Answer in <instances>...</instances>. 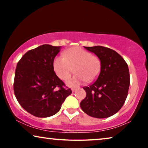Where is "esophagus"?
I'll return each mask as SVG.
<instances>
[{"label":"esophagus","instance_id":"34e87169","mask_svg":"<svg viewBox=\"0 0 148 148\" xmlns=\"http://www.w3.org/2000/svg\"><path fill=\"white\" fill-rule=\"evenodd\" d=\"M71 91H72V92H74L75 91V89H73H73H71Z\"/></svg>","mask_w":148,"mask_h":148}]
</instances>
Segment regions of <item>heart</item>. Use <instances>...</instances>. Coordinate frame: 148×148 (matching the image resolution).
Here are the masks:
<instances>
[{
	"instance_id": "heart-1",
	"label": "heart",
	"mask_w": 148,
	"mask_h": 148,
	"mask_svg": "<svg viewBox=\"0 0 148 148\" xmlns=\"http://www.w3.org/2000/svg\"><path fill=\"white\" fill-rule=\"evenodd\" d=\"M64 57L56 56L53 60V69L57 76L62 80L69 77L74 68L76 75L66 80V84L76 88L86 81L93 82L100 71V61L96 56L82 48H70L63 53Z\"/></svg>"
}]
</instances>
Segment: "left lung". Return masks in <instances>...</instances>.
I'll use <instances>...</instances> for the list:
<instances>
[{
  "instance_id": "1",
  "label": "left lung",
  "mask_w": 148,
  "mask_h": 148,
  "mask_svg": "<svg viewBox=\"0 0 148 148\" xmlns=\"http://www.w3.org/2000/svg\"><path fill=\"white\" fill-rule=\"evenodd\" d=\"M100 60V72L96 81L85 87L86 97L80 103L83 111L98 119L111 116L126 100L130 84L129 67L116 51L101 46L86 47Z\"/></svg>"
}]
</instances>
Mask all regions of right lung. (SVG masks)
Masks as SVG:
<instances>
[{
    "label": "right lung",
    "instance_id": "obj_1",
    "mask_svg": "<svg viewBox=\"0 0 148 148\" xmlns=\"http://www.w3.org/2000/svg\"><path fill=\"white\" fill-rule=\"evenodd\" d=\"M61 46L44 44L26 52L18 62L14 92L23 108L34 116L45 118L60 110L71 89L56 75L53 60Z\"/></svg>",
    "mask_w": 148,
    "mask_h": 148
}]
</instances>
